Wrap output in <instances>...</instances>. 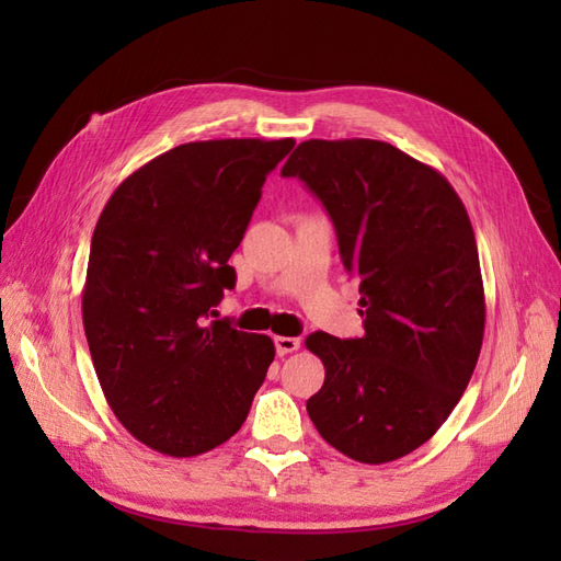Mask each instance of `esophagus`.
Listing matches in <instances>:
<instances>
[{"label":"esophagus","instance_id":"34e87169","mask_svg":"<svg viewBox=\"0 0 561 561\" xmlns=\"http://www.w3.org/2000/svg\"><path fill=\"white\" fill-rule=\"evenodd\" d=\"M274 347H277L279 356H287L301 347L299 337H274Z\"/></svg>","mask_w":561,"mask_h":561}]
</instances>
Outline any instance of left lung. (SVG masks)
Here are the masks:
<instances>
[{
	"instance_id": "1",
	"label": "left lung",
	"mask_w": 561,
	"mask_h": 561,
	"mask_svg": "<svg viewBox=\"0 0 561 561\" xmlns=\"http://www.w3.org/2000/svg\"><path fill=\"white\" fill-rule=\"evenodd\" d=\"M282 175L323 202L362 294L364 337H306L325 366L308 416L352 460H398L448 420L482 350L484 287L468 211L436 169L378 139L301 141Z\"/></svg>"
}]
</instances>
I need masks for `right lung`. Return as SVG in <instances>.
<instances>
[{
	"label": "right lung",
	"instance_id": "obj_1",
	"mask_svg": "<svg viewBox=\"0 0 561 561\" xmlns=\"http://www.w3.org/2000/svg\"><path fill=\"white\" fill-rule=\"evenodd\" d=\"M294 139L190 141L117 185L91 238L81 316L117 420L193 458L229 440L274 359L267 335L209 320L233 289V250Z\"/></svg>",
	"mask_w": 561,
	"mask_h": 561
}]
</instances>
